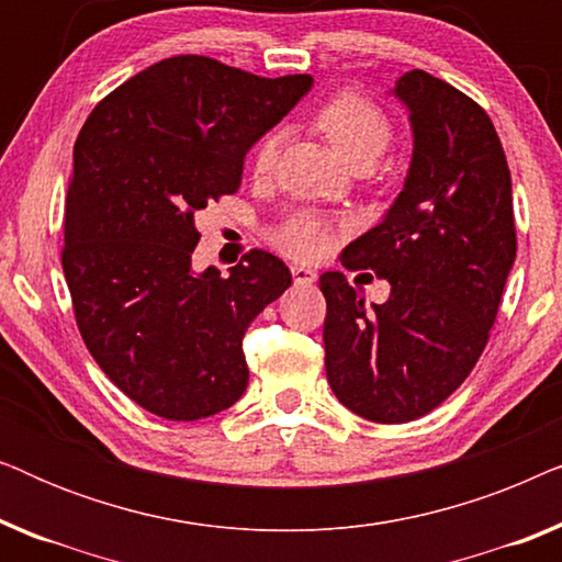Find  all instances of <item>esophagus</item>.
Instances as JSON below:
<instances>
[{"label":"esophagus","mask_w":562,"mask_h":562,"mask_svg":"<svg viewBox=\"0 0 562 562\" xmlns=\"http://www.w3.org/2000/svg\"><path fill=\"white\" fill-rule=\"evenodd\" d=\"M291 276H294V283H314L317 281V273L312 271V268H306V266H291Z\"/></svg>","instance_id":"obj_1"}]
</instances>
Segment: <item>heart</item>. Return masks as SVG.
<instances>
[{"label": "heart", "instance_id": "heart-1", "mask_svg": "<svg viewBox=\"0 0 562 562\" xmlns=\"http://www.w3.org/2000/svg\"><path fill=\"white\" fill-rule=\"evenodd\" d=\"M317 127L327 135L333 148L348 160L356 164L360 158L379 160L391 140V122L379 104L371 99L356 94V91H340L329 97L317 112ZM281 148V133L273 130L260 137V143L252 150V171L266 176L273 171L276 156ZM329 225L314 212H294L283 225L273 233V243L291 258L314 260L322 258L329 248Z\"/></svg>", "mask_w": 562, "mask_h": 562}]
</instances>
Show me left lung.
I'll return each mask as SVG.
<instances>
[{"label": "left lung", "mask_w": 562, "mask_h": 562, "mask_svg": "<svg viewBox=\"0 0 562 562\" xmlns=\"http://www.w3.org/2000/svg\"><path fill=\"white\" fill-rule=\"evenodd\" d=\"M414 135L404 189L383 220L342 250L350 271L391 283L366 304L345 273H322L325 368L358 417L402 425L440 406L488 342L517 258L512 173L488 114L427 71L391 91Z\"/></svg>", "instance_id": "8db88e82"}]
</instances>
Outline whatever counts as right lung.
I'll return each mask as SVG.
<instances>
[{
  "label": "right lung",
  "mask_w": 562,
  "mask_h": 562,
  "mask_svg": "<svg viewBox=\"0 0 562 562\" xmlns=\"http://www.w3.org/2000/svg\"><path fill=\"white\" fill-rule=\"evenodd\" d=\"M312 76H263L204 56L158 60L94 106L74 145L64 273L99 368L150 414L212 417L248 386L243 337L291 286L271 252L222 276L191 268L196 217L235 194L245 153Z\"/></svg>",
  "instance_id": "1"
}]
</instances>
